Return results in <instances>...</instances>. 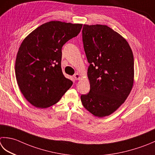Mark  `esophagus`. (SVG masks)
<instances>
[{"mask_svg":"<svg viewBox=\"0 0 155 155\" xmlns=\"http://www.w3.org/2000/svg\"><path fill=\"white\" fill-rule=\"evenodd\" d=\"M74 78H75L76 80H79L81 78V76L78 73H76V74H74Z\"/></svg>","mask_w":155,"mask_h":155,"instance_id":"1","label":"esophagus"}]
</instances>
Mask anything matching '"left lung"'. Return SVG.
<instances>
[{"instance_id":"8db88e82","label":"left lung","mask_w":155,"mask_h":155,"mask_svg":"<svg viewBox=\"0 0 155 155\" xmlns=\"http://www.w3.org/2000/svg\"><path fill=\"white\" fill-rule=\"evenodd\" d=\"M84 50L89 66L90 91L81 95L84 107L103 117L116 111L130 95L134 83V56L128 41L104 25H84Z\"/></svg>"}]
</instances>
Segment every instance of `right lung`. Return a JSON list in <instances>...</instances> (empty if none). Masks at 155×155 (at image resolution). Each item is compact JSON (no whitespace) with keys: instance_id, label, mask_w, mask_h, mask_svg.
I'll list each match as a JSON object with an SVG mask.
<instances>
[{"instance_id":"right-lung-1","label":"right lung","mask_w":155,"mask_h":155,"mask_svg":"<svg viewBox=\"0 0 155 155\" xmlns=\"http://www.w3.org/2000/svg\"><path fill=\"white\" fill-rule=\"evenodd\" d=\"M82 26L51 21L33 30L21 43L15 76L23 96L35 107L56 104L72 86V81L62 71V48L77 36Z\"/></svg>"}]
</instances>
